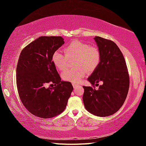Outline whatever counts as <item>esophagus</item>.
Listing matches in <instances>:
<instances>
[{"instance_id": "esophagus-1", "label": "esophagus", "mask_w": 146, "mask_h": 146, "mask_svg": "<svg viewBox=\"0 0 146 146\" xmlns=\"http://www.w3.org/2000/svg\"><path fill=\"white\" fill-rule=\"evenodd\" d=\"M73 88H76L78 86V84H75V83H73Z\"/></svg>"}]
</instances>
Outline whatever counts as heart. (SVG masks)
Segmentation results:
<instances>
[{
	"label": "heart",
	"instance_id": "heart-1",
	"mask_svg": "<svg viewBox=\"0 0 146 146\" xmlns=\"http://www.w3.org/2000/svg\"><path fill=\"white\" fill-rule=\"evenodd\" d=\"M65 55L56 51L52 55V62L59 71L66 67L67 58H75V70H66L62 73V78L67 82L77 83L86 76L87 71L92 73L99 66L101 59L100 51L95 46H90L80 40H73L64 48Z\"/></svg>",
	"mask_w": 146,
	"mask_h": 146
}]
</instances>
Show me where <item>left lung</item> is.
Returning <instances> with one entry per match:
<instances>
[{
	"mask_svg": "<svg viewBox=\"0 0 146 146\" xmlns=\"http://www.w3.org/2000/svg\"><path fill=\"white\" fill-rule=\"evenodd\" d=\"M100 51L99 66L88 78L92 84L83 86L84 104L87 111L98 117L114 114L126 99L129 87V76L122 53L112 40L95 36ZM102 82L97 90L94 86Z\"/></svg>",
	"mask_w": 146,
	"mask_h": 146,
	"instance_id": "8db88e82",
	"label": "left lung"
}]
</instances>
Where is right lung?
<instances>
[{
    "instance_id": "obj_1",
    "label": "right lung",
    "mask_w": 146,
    "mask_h": 146,
    "mask_svg": "<svg viewBox=\"0 0 146 146\" xmlns=\"http://www.w3.org/2000/svg\"><path fill=\"white\" fill-rule=\"evenodd\" d=\"M64 44L61 36H40L24 48L17 66V86L20 98L35 116L53 118L64 111L73 90L62 81L52 62L53 53ZM51 83L56 86L48 88Z\"/></svg>"
}]
</instances>
